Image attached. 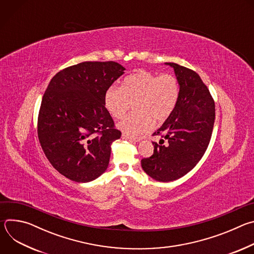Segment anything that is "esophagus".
Here are the masks:
<instances>
[{"mask_svg":"<svg viewBox=\"0 0 254 254\" xmlns=\"http://www.w3.org/2000/svg\"><path fill=\"white\" fill-rule=\"evenodd\" d=\"M122 138H124V139H127V140H130V141H138V140H139V138H138V137L130 136V135L127 134V133H123V134H122Z\"/></svg>","mask_w":254,"mask_h":254,"instance_id":"34e87169","label":"esophagus"}]
</instances>
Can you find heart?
<instances>
[{
    "label": "heart",
    "mask_w": 254,
    "mask_h": 254,
    "mask_svg": "<svg viewBox=\"0 0 254 254\" xmlns=\"http://www.w3.org/2000/svg\"><path fill=\"white\" fill-rule=\"evenodd\" d=\"M180 96L178 79L171 74L158 76L149 71L128 75L122 87L113 85L104 95V105L115 119H122L133 103L134 113L124 118L118 127L130 136L148 132L175 111Z\"/></svg>",
    "instance_id": "heart-1"
}]
</instances>
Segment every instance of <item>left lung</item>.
Segmentation results:
<instances>
[{"mask_svg": "<svg viewBox=\"0 0 254 254\" xmlns=\"http://www.w3.org/2000/svg\"><path fill=\"white\" fill-rule=\"evenodd\" d=\"M166 64L174 69L179 81V100L173 114L154 132L164 139L154 141V154L140 162L142 170L159 182L183 177L198 164L208 148L215 121L214 100L200 76L179 64Z\"/></svg>", "mask_w": 254, "mask_h": 254, "instance_id": "8db88e82", "label": "left lung"}]
</instances>
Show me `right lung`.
<instances>
[{
    "mask_svg": "<svg viewBox=\"0 0 254 254\" xmlns=\"http://www.w3.org/2000/svg\"><path fill=\"white\" fill-rule=\"evenodd\" d=\"M125 70L114 61H86L51 79L40 106L38 137L50 164L67 179L87 183L107 169L111 146L122 132L104 95Z\"/></svg>",
    "mask_w": 254,
    "mask_h": 254,
    "instance_id": "obj_1",
    "label": "right lung"
}]
</instances>
